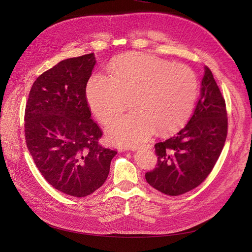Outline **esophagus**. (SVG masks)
I'll return each mask as SVG.
<instances>
[{"mask_svg": "<svg viewBox=\"0 0 252 252\" xmlns=\"http://www.w3.org/2000/svg\"><path fill=\"white\" fill-rule=\"evenodd\" d=\"M143 149V148H151V146L149 144H143V145H140V146H132L131 148H130V150L131 151H135V150H139V149Z\"/></svg>", "mask_w": 252, "mask_h": 252, "instance_id": "esophagus-1", "label": "esophagus"}]
</instances>
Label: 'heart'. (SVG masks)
I'll return each instance as SVG.
<instances>
[{"label":"heart","instance_id":"obj_1","mask_svg":"<svg viewBox=\"0 0 252 252\" xmlns=\"http://www.w3.org/2000/svg\"><path fill=\"white\" fill-rule=\"evenodd\" d=\"M110 77L96 73L89 79L86 97L95 118L108 124L131 97L132 112L107 128V138L121 146H133L157 131L168 134L186 124L199 93L191 68L171 64L143 53H130L109 66Z\"/></svg>","mask_w":252,"mask_h":252}]
</instances>
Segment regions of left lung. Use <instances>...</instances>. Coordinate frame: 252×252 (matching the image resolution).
<instances>
[{
	"instance_id": "1",
	"label": "left lung",
	"mask_w": 252,
	"mask_h": 252,
	"mask_svg": "<svg viewBox=\"0 0 252 252\" xmlns=\"http://www.w3.org/2000/svg\"><path fill=\"white\" fill-rule=\"evenodd\" d=\"M225 100L205 67L200 98L184 128L155 145L156 168L145 174L147 183L162 193L180 195L208 177L223 150L227 136Z\"/></svg>"
}]
</instances>
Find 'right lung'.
Listing matches in <instances>:
<instances>
[{
	"label": "right lung",
	"instance_id": "obj_1",
	"mask_svg": "<svg viewBox=\"0 0 252 252\" xmlns=\"http://www.w3.org/2000/svg\"><path fill=\"white\" fill-rule=\"evenodd\" d=\"M94 53L66 59L45 71L30 89L25 109L28 150L44 179L59 191L83 197L107 179L117 151L98 145L86 85Z\"/></svg>",
	"mask_w": 252,
	"mask_h": 252
}]
</instances>
